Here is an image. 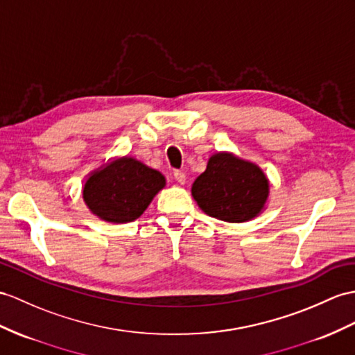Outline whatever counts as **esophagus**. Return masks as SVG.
Instances as JSON below:
<instances>
[{
  "mask_svg": "<svg viewBox=\"0 0 355 355\" xmlns=\"http://www.w3.org/2000/svg\"><path fill=\"white\" fill-rule=\"evenodd\" d=\"M173 178H175L176 182H178V184H180V185H184V184H185V180H187L185 173H184V171H180V170H176L175 173H173Z\"/></svg>",
  "mask_w": 355,
  "mask_h": 355,
  "instance_id": "1",
  "label": "esophagus"
}]
</instances>
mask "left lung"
Instances as JSON below:
<instances>
[{
	"mask_svg": "<svg viewBox=\"0 0 355 355\" xmlns=\"http://www.w3.org/2000/svg\"><path fill=\"white\" fill-rule=\"evenodd\" d=\"M198 207L227 223H245L265 209L270 180L263 170L229 152L214 153L191 188Z\"/></svg>",
	"mask_w": 355,
	"mask_h": 355,
	"instance_id": "obj_1",
	"label": "left lung"
}]
</instances>
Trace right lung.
Segmentation results:
<instances>
[{
  "mask_svg": "<svg viewBox=\"0 0 355 355\" xmlns=\"http://www.w3.org/2000/svg\"><path fill=\"white\" fill-rule=\"evenodd\" d=\"M164 185L159 171L122 157L90 173L83 185V200L98 218L123 224L140 217Z\"/></svg>",
  "mask_w": 355,
  "mask_h": 355,
  "instance_id": "1",
  "label": "right lung"
}]
</instances>
